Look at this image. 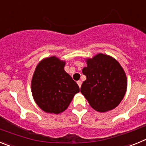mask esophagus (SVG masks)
<instances>
[{
    "label": "esophagus",
    "instance_id": "34e87169",
    "mask_svg": "<svg viewBox=\"0 0 146 146\" xmlns=\"http://www.w3.org/2000/svg\"><path fill=\"white\" fill-rule=\"evenodd\" d=\"M77 84H78L79 87L80 88L81 87V85H82V81H81V80H78V81H77Z\"/></svg>",
    "mask_w": 146,
    "mask_h": 146
}]
</instances>
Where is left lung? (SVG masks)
<instances>
[{
	"instance_id": "1",
	"label": "left lung",
	"mask_w": 146,
	"mask_h": 146,
	"mask_svg": "<svg viewBox=\"0 0 146 146\" xmlns=\"http://www.w3.org/2000/svg\"><path fill=\"white\" fill-rule=\"evenodd\" d=\"M86 62L87 67L82 69L86 80L82 82L80 92L97 111L115 108L123 99L127 87L123 68L115 59L102 53Z\"/></svg>"
}]
</instances>
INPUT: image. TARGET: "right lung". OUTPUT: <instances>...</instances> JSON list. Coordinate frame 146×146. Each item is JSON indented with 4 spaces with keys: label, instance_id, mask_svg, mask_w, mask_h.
Masks as SVG:
<instances>
[{
    "label": "right lung",
    "instance_id": "add662e5",
    "mask_svg": "<svg viewBox=\"0 0 146 146\" xmlns=\"http://www.w3.org/2000/svg\"><path fill=\"white\" fill-rule=\"evenodd\" d=\"M65 62L55 56L44 58L36 68L31 82L33 99L42 110L58 114L64 111L77 93L78 85L64 71Z\"/></svg>",
    "mask_w": 146,
    "mask_h": 146
}]
</instances>
